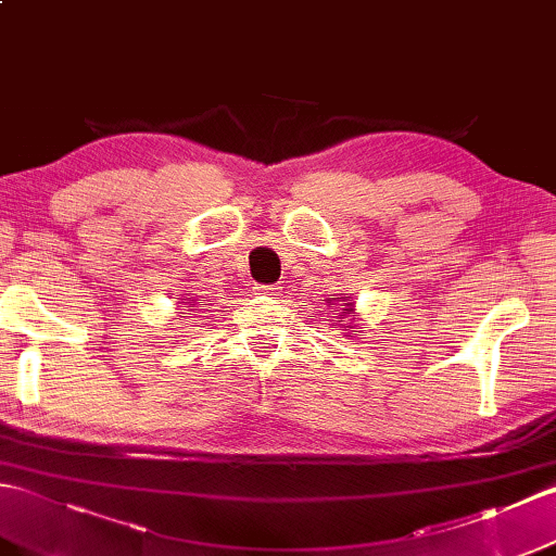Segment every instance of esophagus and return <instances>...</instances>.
Wrapping results in <instances>:
<instances>
[{
	"instance_id": "34e87169",
	"label": "esophagus",
	"mask_w": 556,
	"mask_h": 556,
	"mask_svg": "<svg viewBox=\"0 0 556 556\" xmlns=\"http://www.w3.org/2000/svg\"><path fill=\"white\" fill-rule=\"evenodd\" d=\"M255 289H257L260 296H267V299L279 296V291H281V287H277V285H260V287H255Z\"/></svg>"
}]
</instances>
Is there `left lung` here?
<instances>
[{
    "label": "left lung",
    "instance_id": "1",
    "mask_svg": "<svg viewBox=\"0 0 556 556\" xmlns=\"http://www.w3.org/2000/svg\"><path fill=\"white\" fill-rule=\"evenodd\" d=\"M346 299H349V296H346ZM346 313H349V315L353 313V305H351V303H346ZM339 323H344V320H339Z\"/></svg>",
    "mask_w": 556,
    "mask_h": 556
}]
</instances>
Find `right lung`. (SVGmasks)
I'll list each match as a JSON object with an SVG mask.
<instances>
[{"mask_svg": "<svg viewBox=\"0 0 556 556\" xmlns=\"http://www.w3.org/2000/svg\"><path fill=\"white\" fill-rule=\"evenodd\" d=\"M184 301H186V299H184ZM193 305H195V303H191V308H193Z\"/></svg>", "mask_w": 556, "mask_h": 556, "instance_id": "obj_1", "label": "right lung"}]
</instances>
